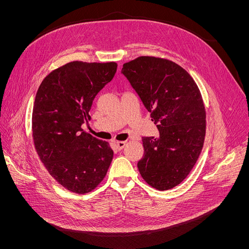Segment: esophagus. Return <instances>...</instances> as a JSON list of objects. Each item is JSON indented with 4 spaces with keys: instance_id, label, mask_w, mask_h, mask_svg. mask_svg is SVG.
I'll return each instance as SVG.
<instances>
[{
    "instance_id": "obj_1",
    "label": "esophagus",
    "mask_w": 249,
    "mask_h": 249,
    "mask_svg": "<svg viewBox=\"0 0 249 249\" xmlns=\"http://www.w3.org/2000/svg\"><path fill=\"white\" fill-rule=\"evenodd\" d=\"M126 144V141H118L116 142V147L118 150H122Z\"/></svg>"
}]
</instances>
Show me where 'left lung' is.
Segmentation results:
<instances>
[{
    "label": "left lung",
    "mask_w": 249,
    "mask_h": 249,
    "mask_svg": "<svg viewBox=\"0 0 249 249\" xmlns=\"http://www.w3.org/2000/svg\"><path fill=\"white\" fill-rule=\"evenodd\" d=\"M122 72L159 130L158 138H142L140 175L157 190L171 189L189 175L203 146L206 109L199 89L183 67L163 58L138 57Z\"/></svg>",
    "instance_id": "obj_1"
}]
</instances>
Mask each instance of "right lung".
<instances>
[{"mask_svg": "<svg viewBox=\"0 0 249 249\" xmlns=\"http://www.w3.org/2000/svg\"><path fill=\"white\" fill-rule=\"evenodd\" d=\"M115 62L72 61L53 71L37 90L34 145L44 167L65 189L85 194L97 187L113 159L109 143L83 131L96 94L113 79Z\"/></svg>", "mask_w": 249, "mask_h": 249, "instance_id": "add662e5", "label": "right lung"}]
</instances>
